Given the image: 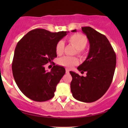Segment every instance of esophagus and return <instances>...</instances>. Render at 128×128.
<instances>
[{
    "mask_svg": "<svg viewBox=\"0 0 128 128\" xmlns=\"http://www.w3.org/2000/svg\"><path fill=\"white\" fill-rule=\"evenodd\" d=\"M69 70L66 68V73H69Z\"/></svg>",
    "mask_w": 128,
    "mask_h": 128,
    "instance_id": "esophagus-1",
    "label": "esophagus"
}]
</instances>
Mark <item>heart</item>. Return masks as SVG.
<instances>
[{"label": "heart", "mask_w": 128, "mask_h": 128, "mask_svg": "<svg viewBox=\"0 0 128 128\" xmlns=\"http://www.w3.org/2000/svg\"><path fill=\"white\" fill-rule=\"evenodd\" d=\"M69 42L73 45L77 50L78 55L82 56L84 55L83 50L87 44V39L85 36L81 34H74L70 36L69 38ZM64 44L63 41H59L56 45V53L58 55H60L64 53ZM59 64L67 68H71L73 66L76 65L78 64V60L76 57L63 56L59 59Z\"/></svg>", "instance_id": "heart-1"}]
</instances>
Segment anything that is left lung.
Wrapping results in <instances>:
<instances>
[{
    "label": "left lung",
    "instance_id": "obj_1",
    "mask_svg": "<svg viewBox=\"0 0 128 128\" xmlns=\"http://www.w3.org/2000/svg\"><path fill=\"white\" fill-rule=\"evenodd\" d=\"M90 44L88 56L78 68L86 77L70 72L71 92L77 100L84 102L97 101L111 85L116 66V54L107 38L90 27H82ZM76 32V30L72 31Z\"/></svg>",
    "mask_w": 128,
    "mask_h": 128
}]
</instances>
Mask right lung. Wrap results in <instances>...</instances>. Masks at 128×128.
Returning <instances> with one entry per match:
<instances>
[{
    "mask_svg": "<svg viewBox=\"0 0 128 128\" xmlns=\"http://www.w3.org/2000/svg\"><path fill=\"white\" fill-rule=\"evenodd\" d=\"M68 32L36 28L29 31L17 43L12 72L17 86L30 99L42 102L54 96L65 69L54 65L50 72H47L44 66L57 56L56 45Z\"/></svg>",
    "mask_w": 128,
    "mask_h": 128,
    "instance_id": "obj_1",
    "label": "right lung"
}]
</instances>
